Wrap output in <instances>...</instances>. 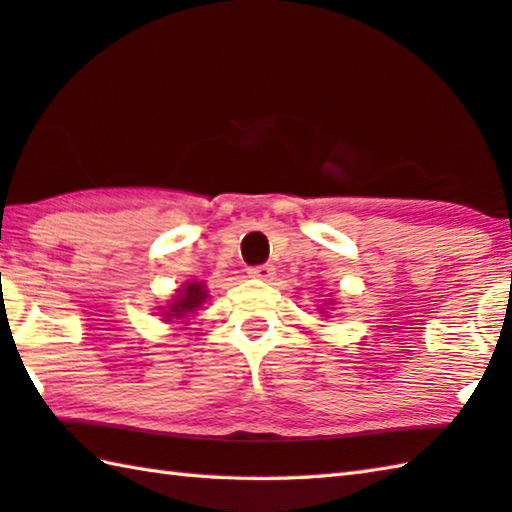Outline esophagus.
<instances>
[{
	"mask_svg": "<svg viewBox=\"0 0 512 512\" xmlns=\"http://www.w3.org/2000/svg\"><path fill=\"white\" fill-rule=\"evenodd\" d=\"M250 277H255V280H264V282H271L273 275H275V268L271 264H262V266H255L248 271Z\"/></svg>",
	"mask_w": 512,
	"mask_h": 512,
	"instance_id": "34e87169",
	"label": "esophagus"
}]
</instances>
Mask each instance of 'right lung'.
Instances as JSON below:
<instances>
[{
  "label": "right lung",
  "mask_w": 512,
  "mask_h": 512,
  "mask_svg": "<svg viewBox=\"0 0 512 512\" xmlns=\"http://www.w3.org/2000/svg\"><path fill=\"white\" fill-rule=\"evenodd\" d=\"M208 291L203 282H188L185 284L179 295L174 297L167 306V311H163V318L165 322H174V320H181V318H188L190 313H197L201 309V304L206 302Z\"/></svg>",
  "instance_id": "obj_1"
}]
</instances>
